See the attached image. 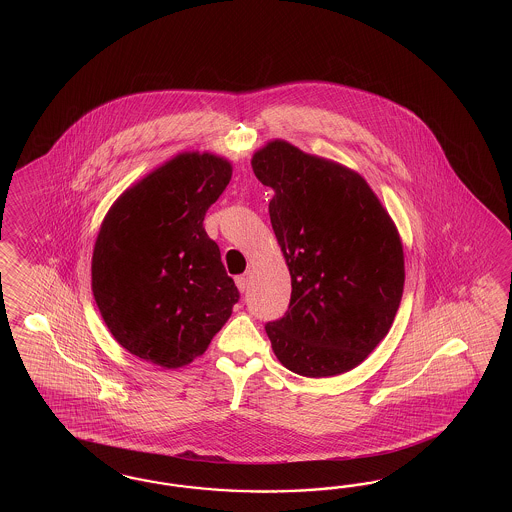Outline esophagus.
<instances>
[{"label": "esophagus", "mask_w": 512, "mask_h": 512, "mask_svg": "<svg viewBox=\"0 0 512 512\" xmlns=\"http://www.w3.org/2000/svg\"><path fill=\"white\" fill-rule=\"evenodd\" d=\"M236 281V287H238V291L240 293H246L249 287V276L248 274H244V276H238V278L234 279Z\"/></svg>", "instance_id": "1"}]
</instances>
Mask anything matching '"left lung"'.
<instances>
[{
    "mask_svg": "<svg viewBox=\"0 0 512 512\" xmlns=\"http://www.w3.org/2000/svg\"><path fill=\"white\" fill-rule=\"evenodd\" d=\"M251 167L274 189L270 223L293 285L287 313L264 326L274 355L304 377L357 368L402 300L403 246L392 217L358 172L287 140L266 142Z\"/></svg>",
    "mask_w": 512,
    "mask_h": 512,
    "instance_id": "8db88e82",
    "label": "left lung"
}]
</instances>
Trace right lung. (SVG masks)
<instances>
[{
	"label": "right lung",
	"mask_w": 512,
	"mask_h": 512,
	"mask_svg": "<svg viewBox=\"0 0 512 512\" xmlns=\"http://www.w3.org/2000/svg\"><path fill=\"white\" fill-rule=\"evenodd\" d=\"M231 176L225 157L182 152L110 206L93 246L92 291L131 355L167 370L186 366L231 317L240 295L202 227Z\"/></svg>",
	"instance_id": "obj_1"
}]
</instances>
